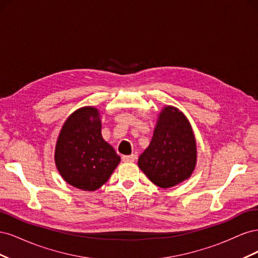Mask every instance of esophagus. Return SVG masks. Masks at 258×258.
<instances>
[{
  "instance_id": "esophagus-1",
  "label": "esophagus",
  "mask_w": 258,
  "mask_h": 258,
  "mask_svg": "<svg viewBox=\"0 0 258 258\" xmlns=\"http://www.w3.org/2000/svg\"><path fill=\"white\" fill-rule=\"evenodd\" d=\"M123 162H132L137 159V155L136 154H131V155H126V156H122L121 157Z\"/></svg>"
}]
</instances>
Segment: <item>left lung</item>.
Instances as JSON below:
<instances>
[{"mask_svg":"<svg viewBox=\"0 0 258 258\" xmlns=\"http://www.w3.org/2000/svg\"><path fill=\"white\" fill-rule=\"evenodd\" d=\"M196 163L197 144L189 120L177 107L165 106L150 145L139 157V168L155 185L170 188L189 178Z\"/></svg>","mask_w":258,"mask_h":258,"instance_id":"left-lung-1","label":"left lung"}]
</instances>
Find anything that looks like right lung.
I'll return each mask as SVG.
<instances>
[{"label":"right lung","instance_id":"right-lung-1","mask_svg":"<svg viewBox=\"0 0 258 258\" xmlns=\"http://www.w3.org/2000/svg\"><path fill=\"white\" fill-rule=\"evenodd\" d=\"M98 108L84 106L70 115L54 148V163L64 181L76 188L93 191L107 182L120 157L101 134Z\"/></svg>","mask_w":258,"mask_h":258}]
</instances>
